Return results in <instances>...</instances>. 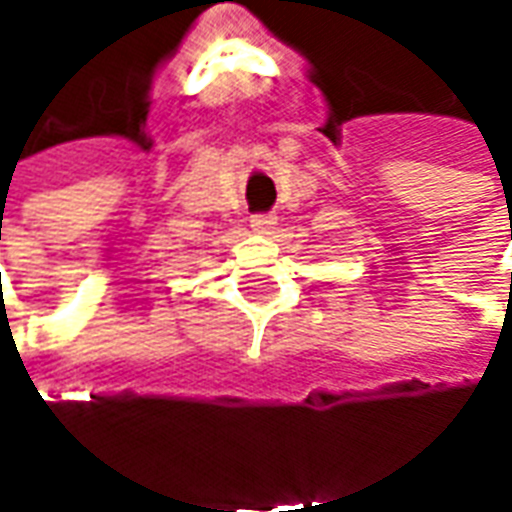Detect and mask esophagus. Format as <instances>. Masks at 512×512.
Listing matches in <instances>:
<instances>
[{"mask_svg":"<svg viewBox=\"0 0 512 512\" xmlns=\"http://www.w3.org/2000/svg\"><path fill=\"white\" fill-rule=\"evenodd\" d=\"M249 222H252V230L266 233V230H271V224H277V216H271V213H255Z\"/></svg>","mask_w":512,"mask_h":512,"instance_id":"1","label":"esophagus"}]
</instances>
